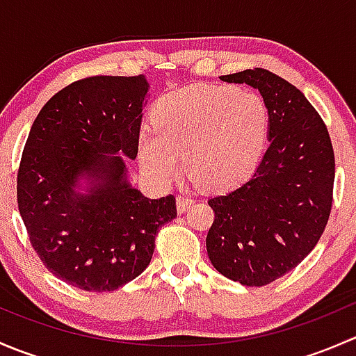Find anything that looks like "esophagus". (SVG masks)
Segmentation results:
<instances>
[{"mask_svg": "<svg viewBox=\"0 0 356 356\" xmlns=\"http://www.w3.org/2000/svg\"><path fill=\"white\" fill-rule=\"evenodd\" d=\"M193 203H195V200H193V198H189V196H186V195H179L177 196L179 213H184V211H188L189 208H191Z\"/></svg>", "mask_w": 356, "mask_h": 356, "instance_id": "obj_1", "label": "esophagus"}]
</instances>
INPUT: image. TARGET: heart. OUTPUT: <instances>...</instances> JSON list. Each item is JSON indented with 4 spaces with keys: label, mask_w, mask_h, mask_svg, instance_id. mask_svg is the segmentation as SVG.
I'll return each mask as SVG.
<instances>
[{
    "label": "heart",
    "mask_w": 356,
    "mask_h": 356,
    "mask_svg": "<svg viewBox=\"0 0 356 356\" xmlns=\"http://www.w3.org/2000/svg\"><path fill=\"white\" fill-rule=\"evenodd\" d=\"M270 115L257 92L196 84L153 106V127L139 132V161L160 182L177 177L181 158L201 188L224 191L245 182L264 155Z\"/></svg>",
    "instance_id": "1"
}]
</instances>
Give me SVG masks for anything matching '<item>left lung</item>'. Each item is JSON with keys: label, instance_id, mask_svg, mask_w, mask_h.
Masks as SVG:
<instances>
[{"label": "left lung", "instance_id": "8db88e82", "mask_svg": "<svg viewBox=\"0 0 356 356\" xmlns=\"http://www.w3.org/2000/svg\"><path fill=\"white\" fill-rule=\"evenodd\" d=\"M220 81L260 91L270 115V145L245 184L208 200L215 213L208 258L231 281L267 286L301 264L327 225L336 170L332 143L303 92L279 75L253 68Z\"/></svg>", "mask_w": 356, "mask_h": 356}]
</instances>
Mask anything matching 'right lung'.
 <instances>
[{"label":"right lung","instance_id":"right-lung-1","mask_svg":"<svg viewBox=\"0 0 356 356\" xmlns=\"http://www.w3.org/2000/svg\"><path fill=\"white\" fill-rule=\"evenodd\" d=\"M145 75H95L56 92L32 124L17 174L29 239L51 274L84 291L122 288L149 265L175 198L149 200L127 181L138 156ZM82 178L90 186L79 193Z\"/></svg>","mask_w":356,"mask_h":356}]
</instances>
